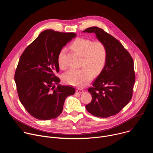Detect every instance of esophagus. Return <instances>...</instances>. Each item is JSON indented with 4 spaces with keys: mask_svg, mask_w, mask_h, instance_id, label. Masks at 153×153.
Masks as SVG:
<instances>
[{
    "mask_svg": "<svg viewBox=\"0 0 153 153\" xmlns=\"http://www.w3.org/2000/svg\"><path fill=\"white\" fill-rule=\"evenodd\" d=\"M76 93H83V90H82V89H80V88H77L76 90Z\"/></svg>",
    "mask_w": 153,
    "mask_h": 153,
    "instance_id": "34e87169",
    "label": "esophagus"
}]
</instances>
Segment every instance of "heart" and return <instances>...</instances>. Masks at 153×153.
Here are the masks:
<instances>
[{
  "instance_id": "1",
  "label": "heart",
  "mask_w": 153,
  "mask_h": 153,
  "mask_svg": "<svg viewBox=\"0 0 153 153\" xmlns=\"http://www.w3.org/2000/svg\"><path fill=\"white\" fill-rule=\"evenodd\" d=\"M71 49L82 56L83 67L79 69L72 68L63 76L64 81L74 86L83 87L88 84L94 74H99L105 67L108 57L107 49L100 40L92 41L88 38L78 37L71 43ZM66 49L62 48L58 55V63L64 68V56Z\"/></svg>"
}]
</instances>
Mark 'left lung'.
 I'll return each instance as SVG.
<instances>
[{
    "label": "left lung",
    "instance_id": "1",
    "mask_svg": "<svg viewBox=\"0 0 153 153\" xmlns=\"http://www.w3.org/2000/svg\"><path fill=\"white\" fill-rule=\"evenodd\" d=\"M83 32L94 33L108 53L105 67L88 90L92 100L85 108L96 117L114 116L131 99L135 82L133 59L118 40L103 30L93 27Z\"/></svg>",
    "mask_w": 153,
    "mask_h": 153
}]
</instances>
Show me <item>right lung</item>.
Wrapping results in <instances>:
<instances>
[{"label":"right lung","instance_id":"add662e5","mask_svg":"<svg viewBox=\"0 0 153 153\" xmlns=\"http://www.w3.org/2000/svg\"><path fill=\"white\" fill-rule=\"evenodd\" d=\"M76 36L74 33L46 30L20 57L14 74L17 94L21 103L36 119L48 120L57 117L65 99L75 93L73 87L58 84L60 79L55 74L59 71V52Z\"/></svg>","mask_w":153,"mask_h":153}]
</instances>
